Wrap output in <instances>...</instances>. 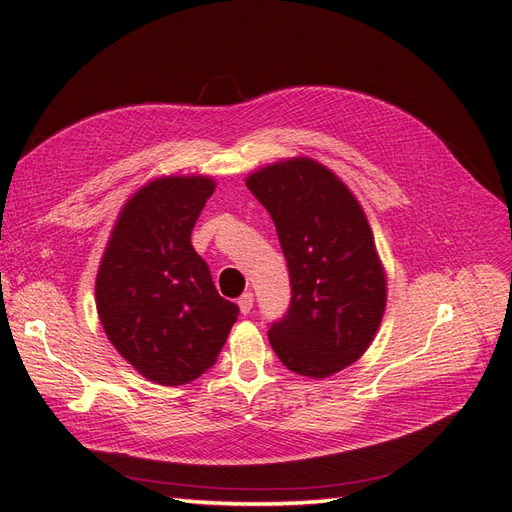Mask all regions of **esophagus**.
Here are the masks:
<instances>
[{"label":"esophagus","mask_w":512,"mask_h":512,"mask_svg":"<svg viewBox=\"0 0 512 512\" xmlns=\"http://www.w3.org/2000/svg\"><path fill=\"white\" fill-rule=\"evenodd\" d=\"M253 303H255V298H253L251 292H246V294H242V296L238 298V305H240V311L244 313V316H246V313H251Z\"/></svg>","instance_id":"obj_1"}]
</instances>
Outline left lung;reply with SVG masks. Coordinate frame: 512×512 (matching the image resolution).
Returning a JSON list of instances; mask_svg holds the SVG:
<instances>
[{
  "label": "left lung",
  "mask_w": 512,
  "mask_h": 512,
  "mask_svg": "<svg viewBox=\"0 0 512 512\" xmlns=\"http://www.w3.org/2000/svg\"><path fill=\"white\" fill-rule=\"evenodd\" d=\"M246 186L268 209L290 268L292 303L268 331L287 370L326 378L361 359L387 305V277L357 196L331 168L290 157Z\"/></svg>",
  "instance_id": "obj_1"
}]
</instances>
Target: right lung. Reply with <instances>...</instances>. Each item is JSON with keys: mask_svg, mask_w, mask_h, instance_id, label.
<instances>
[{"mask_svg": "<svg viewBox=\"0 0 512 512\" xmlns=\"http://www.w3.org/2000/svg\"><path fill=\"white\" fill-rule=\"evenodd\" d=\"M216 190L207 175H164L123 205L97 270L103 331L144 378L186 385L216 363L238 305L222 298L192 229Z\"/></svg>", "mask_w": 512, "mask_h": 512, "instance_id": "add662e5", "label": "right lung"}]
</instances>
